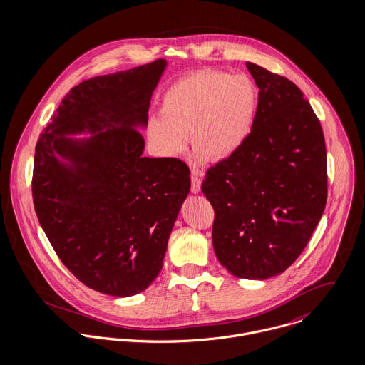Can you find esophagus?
<instances>
[{
    "label": "esophagus",
    "instance_id": "1",
    "mask_svg": "<svg viewBox=\"0 0 365 365\" xmlns=\"http://www.w3.org/2000/svg\"><path fill=\"white\" fill-rule=\"evenodd\" d=\"M201 175L197 171H192L191 174V191L194 194H200L201 192Z\"/></svg>",
    "mask_w": 365,
    "mask_h": 365
}]
</instances>
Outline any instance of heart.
<instances>
[{"label":"heart","mask_w":365,"mask_h":365,"mask_svg":"<svg viewBox=\"0 0 365 365\" xmlns=\"http://www.w3.org/2000/svg\"><path fill=\"white\" fill-rule=\"evenodd\" d=\"M259 91L243 74L204 68L170 86L158 118L148 122L146 136L158 156H178L188 135L198 163L222 161L240 150L255 125Z\"/></svg>","instance_id":"1"}]
</instances>
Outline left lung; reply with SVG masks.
<instances>
[{"mask_svg":"<svg viewBox=\"0 0 365 365\" xmlns=\"http://www.w3.org/2000/svg\"><path fill=\"white\" fill-rule=\"evenodd\" d=\"M259 105L246 143L207 171L213 250L235 277L267 279L299 257L327 200L319 119L288 78L247 61Z\"/></svg>","mask_w":365,"mask_h":365,"instance_id":"8db88e82","label":"left lung"}]
</instances>
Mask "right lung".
<instances>
[{
    "label": "right lung",
    "instance_id": "add662e5",
    "mask_svg": "<svg viewBox=\"0 0 365 365\" xmlns=\"http://www.w3.org/2000/svg\"><path fill=\"white\" fill-rule=\"evenodd\" d=\"M164 58L80 83L61 100L35 149L32 197L58 259L88 288L145 291L163 267L190 188L188 165L143 157ZM88 133L91 137L71 138Z\"/></svg>",
    "mask_w": 365,
    "mask_h": 365
}]
</instances>
